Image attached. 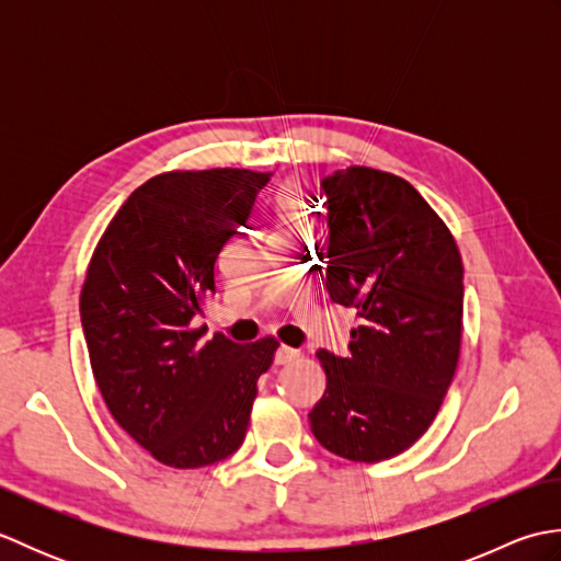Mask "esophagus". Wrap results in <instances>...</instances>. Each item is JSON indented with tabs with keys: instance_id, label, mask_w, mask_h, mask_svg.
Listing matches in <instances>:
<instances>
[{
	"instance_id": "1",
	"label": "esophagus",
	"mask_w": 561,
	"mask_h": 561,
	"mask_svg": "<svg viewBox=\"0 0 561 561\" xmlns=\"http://www.w3.org/2000/svg\"><path fill=\"white\" fill-rule=\"evenodd\" d=\"M301 356V352L299 350H294V347H287V344H282V347L277 350V354H274V362L277 364H291V362H296Z\"/></svg>"
}]
</instances>
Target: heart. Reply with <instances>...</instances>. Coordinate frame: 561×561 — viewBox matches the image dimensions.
<instances>
[{
  "label": "heart",
  "mask_w": 561,
  "mask_h": 561,
  "mask_svg": "<svg viewBox=\"0 0 561 561\" xmlns=\"http://www.w3.org/2000/svg\"><path fill=\"white\" fill-rule=\"evenodd\" d=\"M299 217H301L299 207H296L294 202H287V205H284V209H282V221L284 224H294V221H299Z\"/></svg>",
  "instance_id": "1"
}]
</instances>
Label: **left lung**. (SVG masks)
<instances>
[{
    "instance_id": "left-lung-1",
    "label": "left lung",
    "mask_w": 561,
    "mask_h": 561,
    "mask_svg": "<svg viewBox=\"0 0 561 561\" xmlns=\"http://www.w3.org/2000/svg\"><path fill=\"white\" fill-rule=\"evenodd\" d=\"M330 299L354 306L350 356L318 352V444L354 462L408 450L440 410L462 342V260L450 229L400 175L350 165L323 181Z\"/></svg>"
}]
</instances>
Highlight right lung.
I'll use <instances>...</instances> for the list:
<instances>
[{
    "label": "right lung",
    "mask_w": 561,
    "mask_h": 561,
    "mask_svg": "<svg viewBox=\"0 0 561 561\" xmlns=\"http://www.w3.org/2000/svg\"><path fill=\"white\" fill-rule=\"evenodd\" d=\"M272 173L165 171L139 185L93 248L79 311L113 420L169 468L229 458L243 444L257 378L279 342L202 340L214 262L245 226Z\"/></svg>",
    "instance_id": "1"
}]
</instances>
